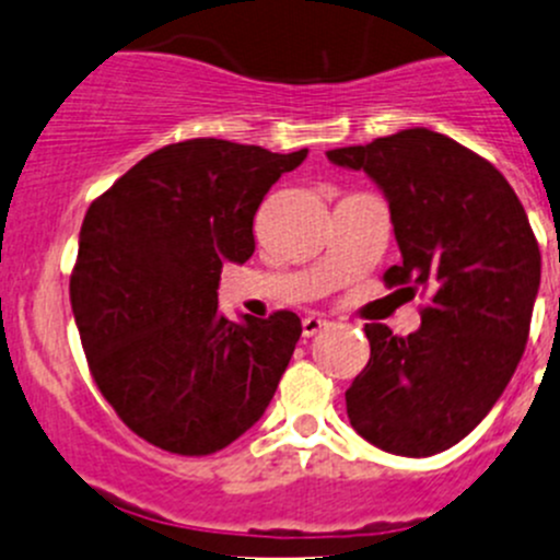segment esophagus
I'll list each match as a JSON object with an SVG mask.
<instances>
[{
	"label": "esophagus",
	"mask_w": 560,
	"mask_h": 560,
	"mask_svg": "<svg viewBox=\"0 0 560 560\" xmlns=\"http://www.w3.org/2000/svg\"><path fill=\"white\" fill-rule=\"evenodd\" d=\"M322 327H327V319H322V316H306V319H303V336L312 338L322 330Z\"/></svg>",
	"instance_id": "34e87169"
}]
</instances>
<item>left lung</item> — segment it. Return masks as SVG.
Instances as JSON below:
<instances>
[{
    "label": "left lung",
    "mask_w": 560,
    "mask_h": 560,
    "mask_svg": "<svg viewBox=\"0 0 560 560\" xmlns=\"http://www.w3.org/2000/svg\"><path fill=\"white\" fill-rule=\"evenodd\" d=\"M389 202L400 262L387 287L428 295L422 325L393 336L371 322L369 365L347 389L354 431L393 455L450 450L485 420L528 341L541 254L510 180L425 127L327 151Z\"/></svg>",
    "instance_id": "1"
}]
</instances>
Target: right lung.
Instances as JSON below:
<instances>
[{"label":"right lung","mask_w":560,"mask_h":560,"mask_svg":"<svg viewBox=\"0 0 560 560\" xmlns=\"http://www.w3.org/2000/svg\"><path fill=\"white\" fill-rule=\"evenodd\" d=\"M308 149L195 138L165 145L89 206L70 303L89 371L124 425L175 455H211L265 415L303 327L219 314L224 262L254 254V213Z\"/></svg>","instance_id":"right-lung-1"}]
</instances>
